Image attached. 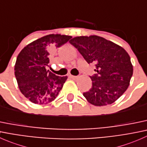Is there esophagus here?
I'll return each instance as SVG.
<instances>
[{"label":"esophagus","instance_id":"esophagus-1","mask_svg":"<svg viewBox=\"0 0 147 147\" xmlns=\"http://www.w3.org/2000/svg\"><path fill=\"white\" fill-rule=\"evenodd\" d=\"M70 78L73 80H76L78 78V76H75V75H70Z\"/></svg>","mask_w":147,"mask_h":147}]
</instances>
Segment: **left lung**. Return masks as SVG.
I'll return each mask as SVG.
<instances>
[{"mask_svg": "<svg viewBox=\"0 0 147 147\" xmlns=\"http://www.w3.org/2000/svg\"><path fill=\"white\" fill-rule=\"evenodd\" d=\"M88 64L95 65L96 74L90 76L92 86L83 93L95 106L110 105L119 98L129 85L133 66L121 47L102 37L80 36L69 40Z\"/></svg>", "mask_w": 147, "mask_h": 147, "instance_id": "obj_1", "label": "left lung"}]
</instances>
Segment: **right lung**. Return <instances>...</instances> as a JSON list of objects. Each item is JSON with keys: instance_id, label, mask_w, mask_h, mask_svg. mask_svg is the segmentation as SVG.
<instances>
[{"instance_id": "add662e5", "label": "right lung", "mask_w": 147, "mask_h": 147, "mask_svg": "<svg viewBox=\"0 0 147 147\" xmlns=\"http://www.w3.org/2000/svg\"><path fill=\"white\" fill-rule=\"evenodd\" d=\"M72 38L52 34L33 41L17 57L15 75L22 94L35 104L46 105L57 97L67 77H60L46 69L50 55Z\"/></svg>"}]
</instances>
